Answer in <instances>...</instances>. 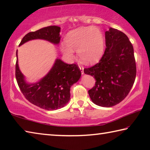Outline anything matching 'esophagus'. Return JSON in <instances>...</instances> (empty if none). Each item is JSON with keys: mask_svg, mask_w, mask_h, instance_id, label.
<instances>
[{"mask_svg": "<svg viewBox=\"0 0 150 150\" xmlns=\"http://www.w3.org/2000/svg\"><path fill=\"white\" fill-rule=\"evenodd\" d=\"M79 69L81 70V72L82 74H84V71H83V67L81 65H79Z\"/></svg>", "mask_w": 150, "mask_h": 150, "instance_id": "obj_1", "label": "esophagus"}]
</instances>
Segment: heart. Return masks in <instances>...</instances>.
<instances>
[{
	"label": "heart",
	"mask_w": 150,
	"mask_h": 150,
	"mask_svg": "<svg viewBox=\"0 0 150 150\" xmlns=\"http://www.w3.org/2000/svg\"><path fill=\"white\" fill-rule=\"evenodd\" d=\"M66 44L61 50L70 58L73 57V50L77 51L80 59L87 64L97 63L105 50V39L101 30L93 26L81 27L73 30L65 37Z\"/></svg>",
	"instance_id": "b5f03b06"
}]
</instances>
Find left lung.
Returning a JSON list of instances; mask_svg holds the SVG:
<instances>
[{
  "label": "left lung",
  "mask_w": 150,
  "mask_h": 150,
  "mask_svg": "<svg viewBox=\"0 0 150 150\" xmlns=\"http://www.w3.org/2000/svg\"><path fill=\"white\" fill-rule=\"evenodd\" d=\"M105 43L99 62L85 68L84 73L96 79L95 85L88 91L91 100L110 107L128 95L135 81L136 65L133 45L124 33L110 28L105 32Z\"/></svg>",
  "instance_id": "1"
}]
</instances>
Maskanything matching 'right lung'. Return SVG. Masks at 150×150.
Segmentation results:
<instances>
[{
	"mask_svg": "<svg viewBox=\"0 0 150 150\" xmlns=\"http://www.w3.org/2000/svg\"><path fill=\"white\" fill-rule=\"evenodd\" d=\"M60 28L50 26L37 31L28 33L22 38L19 45L29 40L43 39L55 44L60 42ZM16 63L15 75L18 85L24 97L33 105L47 110H57L66 105L70 99V87L77 83L81 75L79 66L73 63L67 64L57 59L50 71L34 84H28L20 72Z\"/></svg>",
	"mask_w": 150,
	"mask_h": 150,
	"instance_id": "1",
	"label": "right lung"
}]
</instances>
